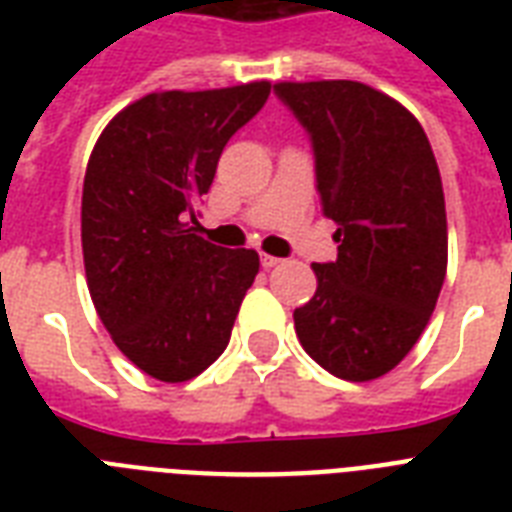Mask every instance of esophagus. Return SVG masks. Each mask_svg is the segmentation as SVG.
<instances>
[{
  "instance_id": "1",
  "label": "esophagus",
  "mask_w": 512,
  "mask_h": 512,
  "mask_svg": "<svg viewBox=\"0 0 512 512\" xmlns=\"http://www.w3.org/2000/svg\"><path fill=\"white\" fill-rule=\"evenodd\" d=\"M260 263H263V268H276L281 260L279 257H271V255H260Z\"/></svg>"
}]
</instances>
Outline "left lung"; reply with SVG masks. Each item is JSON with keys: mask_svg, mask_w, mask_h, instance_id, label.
Here are the masks:
<instances>
[{"mask_svg": "<svg viewBox=\"0 0 512 512\" xmlns=\"http://www.w3.org/2000/svg\"><path fill=\"white\" fill-rule=\"evenodd\" d=\"M305 127L316 191L337 223V260L313 263L316 295L295 311L305 353L340 380L390 372L420 340L446 276V207L420 122L361 82H279Z\"/></svg>", "mask_w": 512, "mask_h": 512, "instance_id": "1", "label": "left lung"}]
</instances>
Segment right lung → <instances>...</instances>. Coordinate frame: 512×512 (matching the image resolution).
Segmentation results:
<instances>
[{
    "label": "right lung",
    "instance_id": "obj_1",
    "mask_svg": "<svg viewBox=\"0 0 512 512\" xmlns=\"http://www.w3.org/2000/svg\"><path fill=\"white\" fill-rule=\"evenodd\" d=\"M271 82L151 92L92 148L82 191L87 287L132 364L162 382L201 374L231 340L255 249H223L188 228L225 143L265 106Z\"/></svg>",
    "mask_w": 512,
    "mask_h": 512
}]
</instances>
